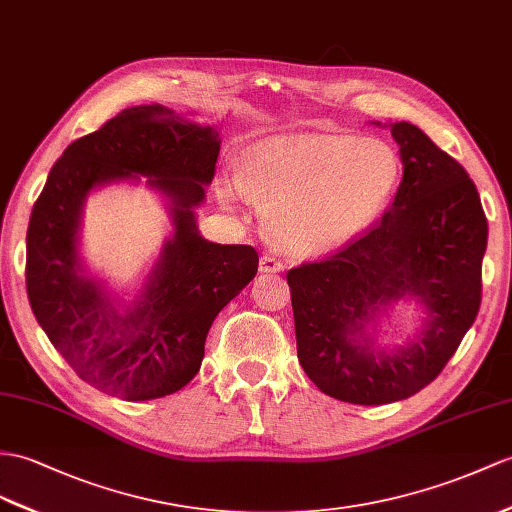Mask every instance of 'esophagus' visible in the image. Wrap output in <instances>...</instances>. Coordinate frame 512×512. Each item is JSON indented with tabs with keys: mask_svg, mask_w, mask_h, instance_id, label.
Masks as SVG:
<instances>
[{
	"mask_svg": "<svg viewBox=\"0 0 512 512\" xmlns=\"http://www.w3.org/2000/svg\"><path fill=\"white\" fill-rule=\"evenodd\" d=\"M282 269H284V265L280 263L276 256L265 254L263 258H260V271H263V273H280Z\"/></svg>",
	"mask_w": 512,
	"mask_h": 512,
	"instance_id": "1",
	"label": "esophagus"
}]
</instances>
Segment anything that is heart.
<instances>
[{
	"instance_id": "obj_1",
	"label": "heart",
	"mask_w": 512,
	"mask_h": 512,
	"mask_svg": "<svg viewBox=\"0 0 512 512\" xmlns=\"http://www.w3.org/2000/svg\"><path fill=\"white\" fill-rule=\"evenodd\" d=\"M400 171L384 141L299 136L254 147L239 167V186L267 215L273 241L317 254L356 239L389 204ZM223 195H232L228 184Z\"/></svg>"
}]
</instances>
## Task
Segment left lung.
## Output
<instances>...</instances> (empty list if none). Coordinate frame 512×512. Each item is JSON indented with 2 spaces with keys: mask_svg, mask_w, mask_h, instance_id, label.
Segmentation results:
<instances>
[{
  "mask_svg": "<svg viewBox=\"0 0 512 512\" xmlns=\"http://www.w3.org/2000/svg\"><path fill=\"white\" fill-rule=\"evenodd\" d=\"M389 130L404 165L391 208L334 256L286 273L306 376L334 400L360 406L406 400L443 371L480 310L489 236L463 165L413 123ZM402 298L427 317L413 340L389 351L375 328Z\"/></svg>",
  "mask_w": 512,
  "mask_h": 512,
  "instance_id": "8db88e82",
  "label": "left lung"
}]
</instances>
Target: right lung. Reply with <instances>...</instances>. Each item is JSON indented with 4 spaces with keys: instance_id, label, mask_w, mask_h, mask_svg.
<instances>
[{
    "instance_id": "right-lung-1",
    "label": "right lung",
    "mask_w": 512,
    "mask_h": 512,
    "mask_svg": "<svg viewBox=\"0 0 512 512\" xmlns=\"http://www.w3.org/2000/svg\"><path fill=\"white\" fill-rule=\"evenodd\" d=\"M221 139L167 106L121 110L56 160L28 226L32 313L78 376L128 402L180 391L202 367L221 308L254 280L252 245H219L197 230L195 208L215 178ZM147 177L166 197L174 234L144 289L121 305L79 256L85 197L112 181Z\"/></svg>"
}]
</instances>
